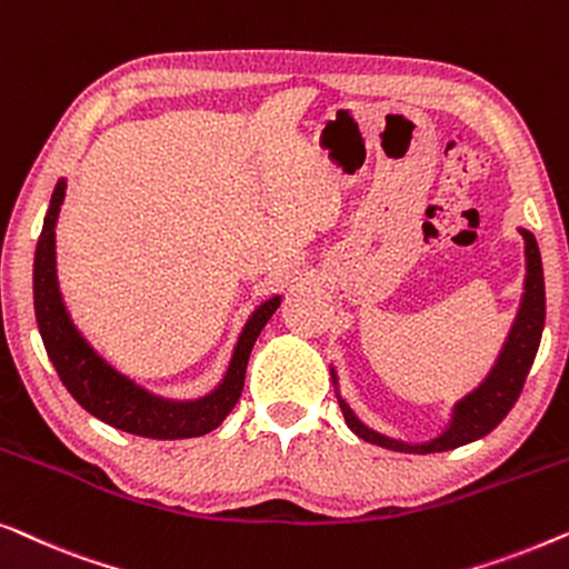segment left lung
Here are the masks:
<instances>
[{"mask_svg": "<svg viewBox=\"0 0 569 569\" xmlns=\"http://www.w3.org/2000/svg\"><path fill=\"white\" fill-rule=\"evenodd\" d=\"M526 243V279H523V295H520L518 313L512 318V326L508 337L502 341L500 355L485 380L453 403L450 409V419L438 438L425 440V442H407L391 435L372 430L370 425H365L360 417L355 415V409L349 407L345 396L339 391V376L337 368L331 365V383L337 391V401L341 407V415L347 419V427L357 438L372 446L399 450V453H440V450H453L466 442H473L485 438L495 430L497 425L508 417L512 403L518 401L520 391H523L526 376L531 370L533 357L539 352V341L543 331V318H547V295H543V267H541V253L536 246V238L531 230L518 228Z\"/></svg>", "mask_w": 569, "mask_h": 569, "instance_id": "1", "label": "left lung"}]
</instances>
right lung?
I'll list each match as a JSON object with an SVG mask.
<instances>
[{
    "label": "right lung",
    "instance_id": "right-lung-1",
    "mask_svg": "<svg viewBox=\"0 0 569 569\" xmlns=\"http://www.w3.org/2000/svg\"><path fill=\"white\" fill-rule=\"evenodd\" d=\"M67 197V178H59L51 193L49 212L43 217V230L36 246L33 261V306L49 360L57 368L61 383L74 396L84 411L116 430L152 440L199 438L222 425L240 399L246 383V365L259 333L277 313L282 295L263 300L248 316L240 337L232 347L228 370L212 391L199 399H166L147 391L137 380L116 370L98 349L82 337L64 306L57 277V220Z\"/></svg>",
    "mask_w": 569,
    "mask_h": 569
}]
</instances>
